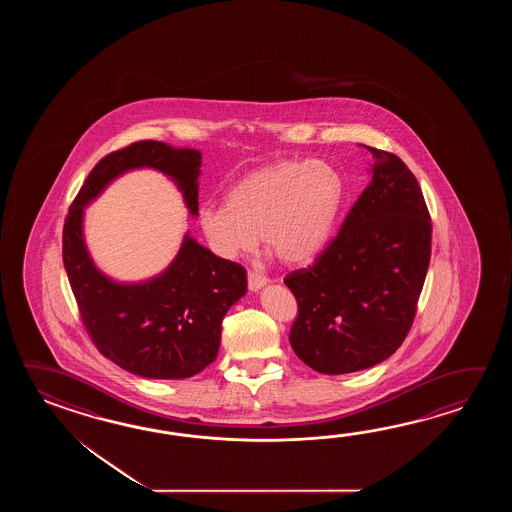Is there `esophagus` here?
Masks as SVG:
<instances>
[{
  "label": "esophagus",
  "instance_id": "obj_1",
  "mask_svg": "<svg viewBox=\"0 0 512 512\" xmlns=\"http://www.w3.org/2000/svg\"><path fill=\"white\" fill-rule=\"evenodd\" d=\"M247 276H249V289H251V291H260L263 285H267V278H265L263 274H260V272L249 271Z\"/></svg>",
  "mask_w": 512,
  "mask_h": 512
}]
</instances>
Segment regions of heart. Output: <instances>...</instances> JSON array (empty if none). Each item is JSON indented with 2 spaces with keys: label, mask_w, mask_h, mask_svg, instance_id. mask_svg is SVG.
Here are the masks:
<instances>
[{
  "label": "heart",
  "mask_w": 512,
  "mask_h": 512,
  "mask_svg": "<svg viewBox=\"0 0 512 512\" xmlns=\"http://www.w3.org/2000/svg\"><path fill=\"white\" fill-rule=\"evenodd\" d=\"M346 181L322 159H283L241 177L225 207H205L199 227L208 247L234 260L254 251L258 234L285 263L313 260L331 238Z\"/></svg>",
  "instance_id": "obj_1"
}]
</instances>
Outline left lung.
<instances>
[{"mask_svg": "<svg viewBox=\"0 0 512 512\" xmlns=\"http://www.w3.org/2000/svg\"><path fill=\"white\" fill-rule=\"evenodd\" d=\"M366 148L370 185L337 238L283 280L298 302L289 342L326 375L392 357L412 327L430 263L432 223L415 175L397 155Z\"/></svg>", "mask_w": 512, "mask_h": 512, "instance_id": "left-lung-1", "label": "left lung"}]
</instances>
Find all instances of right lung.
<instances>
[{"label": "right lung", "instance_id": "obj_1", "mask_svg": "<svg viewBox=\"0 0 512 512\" xmlns=\"http://www.w3.org/2000/svg\"><path fill=\"white\" fill-rule=\"evenodd\" d=\"M137 168L168 175L190 216L199 214L201 152L133 142L100 159L87 175L64 223V267L87 333L106 359L146 379H188L218 357L223 316L247 293V271L188 232L174 261L150 280L120 283L100 271L84 240V208L111 181Z\"/></svg>", "mask_w": 512, "mask_h": 512}]
</instances>
